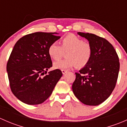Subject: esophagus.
<instances>
[{
  "label": "esophagus",
  "mask_w": 127,
  "mask_h": 127,
  "mask_svg": "<svg viewBox=\"0 0 127 127\" xmlns=\"http://www.w3.org/2000/svg\"><path fill=\"white\" fill-rule=\"evenodd\" d=\"M61 71H62V73L63 74H65L67 72V71H66V70H61Z\"/></svg>",
  "instance_id": "1"
}]
</instances>
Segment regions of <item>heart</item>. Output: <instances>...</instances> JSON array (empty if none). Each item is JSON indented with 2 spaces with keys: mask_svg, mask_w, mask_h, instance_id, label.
Listing matches in <instances>:
<instances>
[{
  "mask_svg": "<svg viewBox=\"0 0 127 127\" xmlns=\"http://www.w3.org/2000/svg\"><path fill=\"white\" fill-rule=\"evenodd\" d=\"M58 42L51 43L48 48V54L51 58L58 60L64 52H67L66 58L56 61L53 63L55 69H69L76 66L77 68L85 67L92 57V48L88 43L74 34H68Z\"/></svg>",
  "mask_w": 127,
  "mask_h": 127,
  "instance_id": "heart-1",
  "label": "heart"
}]
</instances>
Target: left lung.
<instances>
[{
    "label": "left lung",
    "mask_w": 127,
    "mask_h": 127,
    "mask_svg": "<svg viewBox=\"0 0 127 127\" xmlns=\"http://www.w3.org/2000/svg\"><path fill=\"white\" fill-rule=\"evenodd\" d=\"M92 48V57L85 67L75 72L74 94L84 104L98 106L109 98L116 87L120 63L113 46L93 34L77 32Z\"/></svg>",
    "instance_id": "8db88e82"
}]
</instances>
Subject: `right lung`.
<instances>
[{
  "mask_svg": "<svg viewBox=\"0 0 127 127\" xmlns=\"http://www.w3.org/2000/svg\"><path fill=\"white\" fill-rule=\"evenodd\" d=\"M56 34L42 32L28 34L19 39L13 48L7 71L11 92L23 103H43L62 77L60 69L47 73L52 66L48 48L61 37Z\"/></svg>",
  "mask_w": 127,
  "mask_h": 127,
  "instance_id": "right-lung-1",
  "label": "right lung"
}]
</instances>
